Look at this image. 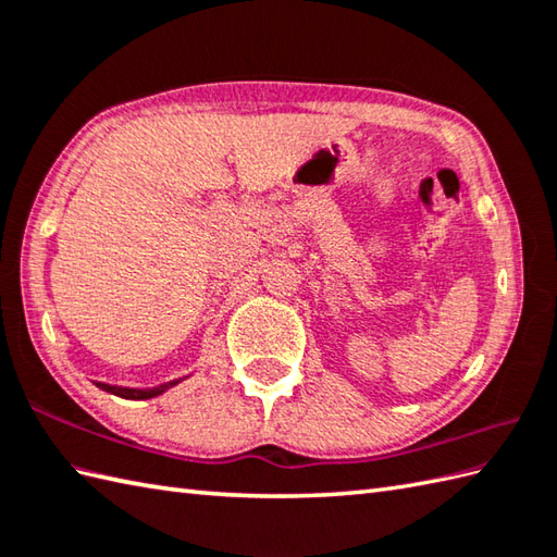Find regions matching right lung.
<instances>
[{
	"instance_id": "1",
	"label": "right lung",
	"mask_w": 557,
	"mask_h": 557,
	"mask_svg": "<svg viewBox=\"0 0 557 557\" xmlns=\"http://www.w3.org/2000/svg\"><path fill=\"white\" fill-rule=\"evenodd\" d=\"M184 377H176V381H170V383H162L158 387H122V385H108V383H96L100 389H104V393L110 395H116V397H124V399H150V397H158L162 395L164 389L174 387L176 383H182Z\"/></svg>"
}]
</instances>
